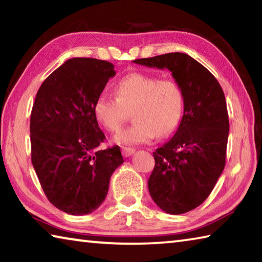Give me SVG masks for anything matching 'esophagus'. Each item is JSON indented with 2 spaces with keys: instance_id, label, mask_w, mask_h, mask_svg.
Returning a JSON list of instances; mask_svg holds the SVG:
<instances>
[{
  "instance_id": "1",
  "label": "esophagus",
  "mask_w": 262,
  "mask_h": 262,
  "mask_svg": "<svg viewBox=\"0 0 262 262\" xmlns=\"http://www.w3.org/2000/svg\"><path fill=\"white\" fill-rule=\"evenodd\" d=\"M135 152L134 148H122V155L123 157H129Z\"/></svg>"
}]
</instances>
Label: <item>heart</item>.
I'll list each match as a JSON object with an SVG mask.
<instances>
[{
	"instance_id": "1",
	"label": "heart",
	"mask_w": 262,
	"mask_h": 262,
	"mask_svg": "<svg viewBox=\"0 0 262 262\" xmlns=\"http://www.w3.org/2000/svg\"><path fill=\"white\" fill-rule=\"evenodd\" d=\"M117 98L101 95L94 107L96 119L110 133H118L134 112V125L115 136L120 144H141L164 137L178 127L184 112V92L172 79L129 74L115 85Z\"/></svg>"
}]
</instances>
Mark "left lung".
<instances>
[{
	"mask_svg": "<svg viewBox=\"0 0 262 262\" xmlns=\"http://www.w3.org/2000/svg\"><path fill=\"white\" fill-rule=\"evenodd\" d=\"M133 62L168 69L184 92L183 119L173 137L154 152L148 188L162 210L185 214L209 196L224 170L229 136L224 92L214 75L185 53Z\"/></svg>",
	"mask_w": 262,
	"mask_h": 262,
	"instance_id": "obj_1",
	"label": "left lung"
}]
</instances>
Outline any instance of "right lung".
Masks as SVG:
<instances>
[{"label": "right lung", "mask_w": 262, "mask_h": 262, "mask_svg": "<svg viewBox=\"0 0 262 262\" xmlns=\"http://www.w3.org/2000/svg\"><path fill=\"white\" fill-rule=\"evenodd\" d=\"M114 75L111 62L74 57L54 70L35 96L31 161L48 201L70 215L99 208L111 176L123 163L118 145L98 149L105 135L94 112Z\"/></svg>", "instance_id": "obj_1"}]
</instances>
